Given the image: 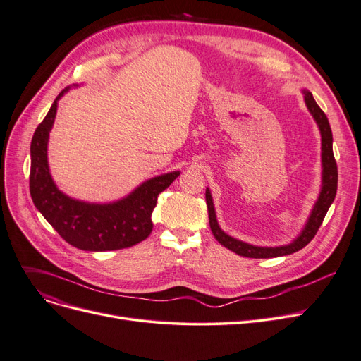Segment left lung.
<instances>
[{
  "mask_svg": "<svg viewBox=\"0 0 361 361\" xmlns=\"http://www.w3.org/2000/svg\"><path fill=\"white\" fill-rule=\"evenodd\" d=\"M304 94V100L305 106L310 111V114L314 118L317 127L320 130L322 135V187H320V193L319 197L314 203V207L311 209V214L307 219V223L302 228V231L298 234V236L293 239V242L283 245V246H274V247H267V246H255L250 245L242 240L234 239L228 236L227 233H224L219 227L216 221V215H215V208H214V200L211 196V190L207 187V205H208V215H209V226L211 231L214 234V238L226 246L227 249L233 250L234 254H238L240 257L246 258H276V257H285L290 255L296 250L302 249L307 246L312 238L316 236V233L319 227L322 226L323 219L331 208L332 202L335 200L336 196V189H338V166L335 162V156H334V137H332V130L331 125H329L327 116L324 112L319 107L316 103L314 97L308 90H302Z\"/></svg>",
  "mask_w": 361,
  "mask_h": 361,
  "instance_id": "8db88e82",
  "label": "left lung"
}]
</instances>
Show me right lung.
Returning <instances> with one entry per match:
<instances>
[{
    "label": "right lung",
    "instance_id": "add662e5",
    "mask_svg": "<svg viewBox=\"0 0 361 361\" xmlns=\"http://www.w3.org/2000/svg\"><path fill=\"white\" fill-rule=\"evenodd\" d=\"M68 91L69 87L56 97L30 143L29 189L34 205L60 236L78 249L103 252L143 242L152 233V212L159 193L168 189L180 171L153 177L128 196L112 203H90L60 192L50 174L47 146L57 114V102Z\"/></svg>",
    "mask_w": 361,
    "mask_h": 361
}]
</instances>
